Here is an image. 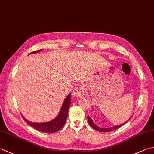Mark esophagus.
<instances>
[{"instance_id": "1", "label": "esophagus", "mask_w": 154, "mask_h": 154, "mask_svg": "<svg viewBox=\"0 0 154 154\" xmlns=\"http://www.w3.org/2000/svg\"><path fill=\"white\" fill-rule=\"evenodd\" d=\"M85 88L83 86L79 85L73 91V96L74 97H82L85 95Z\"/></svg>"}]
</instances>
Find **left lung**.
I'll return each instance as SVG.
<instances>
[{
    "instance_id": "left-lung-1",
    "label": "left lung",
    "mask_w": 154,
    "mask_h": 154,
    "mask_svg": "<svg viewBox=\"0 0 154 154\" xmlns=\"http://www.w3.org/2000/svg\"><path fill=\"white\" fill-rule=\"evenodd\" d=\"M131 117H130V119H131ZM130 119H129V120ZM87 119H88V122H89V125H91L93 129H95V130H97V131H100V132H109V131H112L115 130V129H117V128H119L120 127H122V125H124L125 123H127V122L129 121V120H128V121L125 122V123H122V124L117 125L113 126V127H111V128H102L99 127V126H97V125H96L95 123L94 122H93L92 119H91V117H90L89 116H87Z\"/></svg>"
}]
</instances>
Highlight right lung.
<instances>
[{
    "mask_svg": "<svg viewBox=\"0 0 154 154\" xmlns=\"http://www.w3.org/2000/svg\"><path fill=\"white\" fill-rule=\"evenodd\" d=\"M40 51H41V49L34 51V52H32L30 54L38 53ZM71 103V93H69L68 96H67V97L65 99L59 115L54 119L47 122H32L29 121V120H27L25 117H23V116H22L26 123H28V124L31 125V127L34 128L35 129H37V130L40 131L41 132H45V133H55V132L59 131V129H61L63 126L65 125L68 115L69 107Z\"/></svg>",
    "mask_w": 154,
    "mask_h": 154,
    "instance_id": "right-lung-1",
    "label": "right lung"
}]
</instances>
